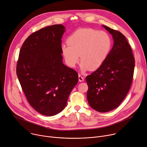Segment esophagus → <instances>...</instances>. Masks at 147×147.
Here are the masks:
<instances>
[{
	"label": "esophagus",
	"instance_id": "1",
	"mask_svg": "<svg viewBox=\"0 0 147 147\" xmlns=\"http://www.w3.org/2000/svg\"><path fill=\"white\" fill-rule=\"evenodd\" d=\"M78 80H79V82H83L84 80V78L82 76H81V74H78Z\"/></svg>",
	"mask_w": 147,
	"mask_h": 147
}]
</instances>
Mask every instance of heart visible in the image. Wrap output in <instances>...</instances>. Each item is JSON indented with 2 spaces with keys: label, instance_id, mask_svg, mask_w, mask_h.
<instances>
[{
  "label": "heart",
  "instance_id": "b5f03b06",
  "mask_svg": "<svg viewBox=\"0 0 147 147\" xmlns=\"http://www.w3.org/2000/svg\"><path fill=\"white\" fill-rule=\"evenodd\" d=\"M68 45H62L61 53L65 63L74 67L79 61H82V71L97 69L108 57L112 46L110 34L104 31L85 28L73 33L67 40Z\"/></svg>",
  "mask_w": 147,
  "mask_h": 147
}]
</instances>
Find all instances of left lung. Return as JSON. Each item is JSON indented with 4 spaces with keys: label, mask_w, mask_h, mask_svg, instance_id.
Wrapping results in <instances>:
<instances>
[{
    "label": "left lung",
    "mask_w": 147,
    "mask_h": 147,
    "mask_svg": "<svg viewBox=\"0 0 147 147\" xmlns=\"http://www.w3.org/2000/svg\"><path fill=\"white\" fill-rule=\"evenodd\" d=\"M103 27L113 36V47L102 65L86 78L89 105L100 113L111 111L122 102L131 87L135 67L125 37L118 30Z\"/></svg>",
    "instance_id": "1"
}]
</instances>
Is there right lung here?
<instances>
[{
	"label": "right lung",
	"mask_w": 147,
	"mask_h": 147,
	"mask_svg": "<svg viewBox=\"0 0 147 147\" xmlns=\"http://www.w3.org/2000/svg\"><path fill=\"white\" fill-rule=\"evenodd\" d=\"M62 24H55L31 34L23 43L16 74L28 102L38 113L53 116L66 106L78 80L77 72L65 65L61 55Z\"/></svg>",
	"instance_id": "add662e5"
}]
</instances>
